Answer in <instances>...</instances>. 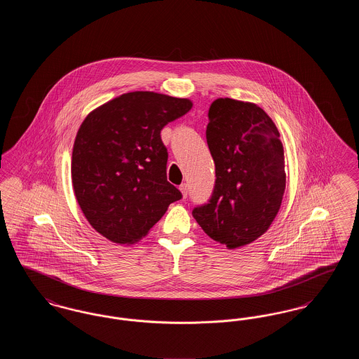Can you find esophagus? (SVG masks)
<instances>
[{
  "label": "esophagus",
  "mask_w": 359,
  "mask_h": 359,
  "mask_svg": "<svg viewBox=\"0 0 359 359\" xmlns=\"http://www.w3.org/2000/svg\"><path fill=\"white\" fill-rule=\"evenodd\" d=\"M179 189H180V192H182V195H183V198H187V195H188L187 184H186V183H183V184H180V187H179Z\"/></svg>",
  "instance_id": "esophagus-1"
}]
</instances>
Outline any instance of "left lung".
<instances>
[{
  "label": "left lung",
  "instance_id": "8db88e82",
  "mask_svg": "<svg viewBox=\"0 0 359 359\" xmlns=\"http://www.w3.org/2000/svg\"><path fill=\"white\" fill-rule=\"evenodd\" d=\"M215 163V187L192 211L205 234L238 249L268 231L281 207L287 173L284 147L272 118L253 102L218 98L205 130Z\"/></svg>",
  "mask_w": 359,
  "mask_h": 359
}]
</instances>
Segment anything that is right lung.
I'll use <instances>...</instances> for the list:
<instances>
[{
	"mask_svg": "<svg viewBox=\"0 0 359 359\" xmlns=\"http://www.w3.org/2000/svg\"><path fill=\"white\" fill-rule=\"evenodd\" d=\"M191 107L188 98L132 91L98 106L81 123L72 188L86 219L104 238L136 243L182 198L167 180L168 152L160 132Z\"/></svg>",
	"mask_w": 359,
	"mask_h": 359,
	"instance_id": "right-lung-1",
	"label": "right lung"
}]
</instances>
